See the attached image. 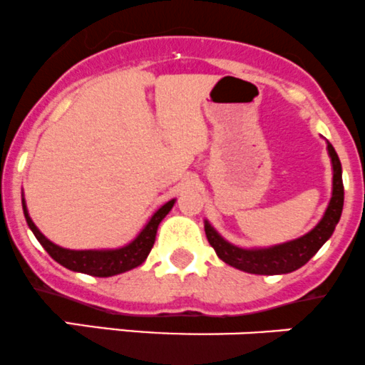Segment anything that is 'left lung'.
<instances>
[{
	"label": "left lung",
	"mask_w": 365,
	"mask_h": 365,
	"mask_svg": "<svg viewBox=\"0 0 365 365\" xmlns=\"http://www.w3.org/2000/svg\"><path fill=\"white\" fill-rule=\"evenodd\" d=\"M328 155L331 160V197L324 210L323 217L316 226L305 235L287 242L274 244L264 247H240L226 240L214 226L205 219V233L214 247L217 257L225 264L239 269V271L251 272V274H287L305 265L324 242L331 237L339 219H341L342 207H344V185H342V168L334 146L327 143Z\"/></svg>",
	"instance_id": "1"
}]
</instances>
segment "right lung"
Returning a JSON list of instances; mask_svg holds the SVG:
<instances>
[{
	"instance_id": "add662e5",
	"label": "right lung",
	"mask_w": 365,
	"mask_h": 365,
	"mask_svg": "<svg viewBox=\"0 0 365 365\" xmlns=\"http://www.w3.org/2000/svg\"><path fill=\"white\" fill-rule=\"evenodd\" d=\"M21 196H23L24 219H26L28 226H30V230L34 232V235L37 237L38 242L42 244V247L49 253V257H51L53 260L58 262L60 265H63L66 269H71V271L83 272V274H91V277L100 278L115 277V274H121V272L132 271V269L139 267V265L148 258L151 247H153L158 225H160L162 219L171 212V208L175 207L176 203V200L173 197L168 203L162 205V207L158 208V210H155L153 215L148 219L146 225L140 228V232L137 233L130 242L123 244V246L103 247V250H69V247H62L58 246V244L51 242V240L35 226L30 214H28L24 194H21Z\"/></svg>"
}]
</instances>
